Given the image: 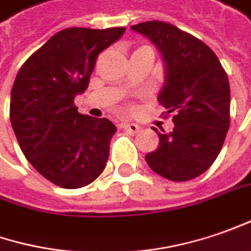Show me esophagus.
<instances>
[{"label": "esophagus", "mask_w": 251, "mask_h": 251, "mask_svg": "<svg viewBox=\"0 0 251 251\" xmlns=\"http://www.w3.org/2000/svg\"><path fill=\"white\" fill-rule=\"evenodd\" d=\"M122 127L127 130V132H130V133H137L139 130H140V126L136 125L133 122H124L122 124Z\"/></svg>", "instance_id": "1"}]
</instances>
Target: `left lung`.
Returning a JSON list of instances; mask_svg holds the SVG:
<instances>
[{"label": "left lung", "instance_id": "8db88e82", "mask_svg": "<svg viewBox=\"0 0 251 251\" xmlns=\"http://www.w3.org/2000/svg\"><path fill=\"white\" fill-rule=\"evenodd\" d=\"M130 29L160 51L165 80L157 99L175 124L168 133L152 127L160 144L146 162L174 182L200 176L218 157L229 129L228 76L211 48L171 23L149 21Z\"/></svg>", "mask_w": 251, "mask_h": 251}]
</instances>
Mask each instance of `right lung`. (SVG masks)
I'll use <instances>...</instances> for the list:
<instances>
[{
    "mask_svg": "<svg viewBox=\"0 0 251 251\" xmlns=\"http://www.w3.org/2000/svg\"><path fill=\"white\" fill-rule=\"evenodd\" d=\"M125 27L58 31L25 62L11 91V125L25 157L50 182L65 189L87 186L108 161L117 132L107 118L77 112L101 51Z\"/></svg>",
    "mask_w": 251,
    "mask_h": 251,
    "instance_id": "obj_1",
    "label": "right lung"
}]
</instances>
